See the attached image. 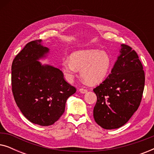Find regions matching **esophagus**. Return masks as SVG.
Instances as JSON below:
<instances>
[{
	"instance_id": "obj_1",
	"label": "esophagus",
	"mask_w": 154,
	"mask_h": 154,
	"mask_svg": "<svg viewBox=\"0 0 154 154\" xmlns=\"http://www.w3.org/2000/svg\"><path fill=\"white\" fill-rule=\"evenodd\" d=\"M79 92H81V93H82V94H85V93H86V92H88V90L87 89H84V88H80Z\"/></svg>"
}]
</instances>
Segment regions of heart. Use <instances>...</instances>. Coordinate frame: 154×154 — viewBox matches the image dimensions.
<instances>
[{
	"label": "heart",
	"instance_id": "1",
	"mask_svg": "<svg viewBox=\"0 0 154 154\" xmlns=\"http://www.w3.org/2000/svg\"><path fill=\"white\" fill-rule=\"evenodd\" d=\"M111 66L109 54L103 50H85L73 52L70 60L65 59L62 62V71L69 83L74 79L79 70L83 79L91 85L104 81Z\"/></svg>",
	"mask_w": 154,
	"mask_h": 154
}]
</instances>
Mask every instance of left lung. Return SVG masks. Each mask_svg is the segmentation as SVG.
<instances>
[{
    "mask_svg": "<svg viewBox=\"0 0 154 154\" xmlns=\"http://www.w3.org/2000/svg\"><path fill=\"white\" fill-rule=\"evenodd\" d=\"M120 55L109 76L93 90L97 100L93 116L106 130L119 128L129 121L142 100L145 76L139 57L122 44Z\"/></svg>",
    "mask_w": 154,
    "mask_h": 154,
    "instance_id": "1",
    "label": "left lung"
}]
</instances>
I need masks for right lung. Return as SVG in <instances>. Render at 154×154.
<instances>
[{"label": "right lung", "mask_w": 154, "mask_h": 154, "mask_svg": "<svg viewBox=\"0 0 154 154\" xmlns=\"http://www.w3.org/2000/svg\"><path fill=\"white\" fill-rule=\"evenodd\" d=\"M42 40L27 43L12 64V89L15 102L31 123L54 124L65 110L67 99L76 92L65 81L62 71L39 62L49 53Z\"/></svg>", "instance_id": "obj_1"}]
</instances>
